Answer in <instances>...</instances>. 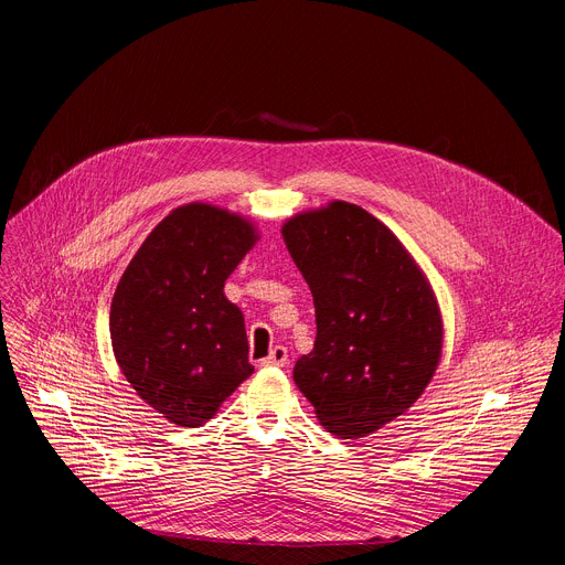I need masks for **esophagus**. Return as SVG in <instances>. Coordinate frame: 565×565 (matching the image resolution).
<instances>
[{
  "label": "esophagus",
  "instance_id": "esophagus-1",
  "mask_svg": "<svg viewBox=\"0 0 565 565\" xmlns=\"http://www.w3.org/2000/svg\"><path fill=\"white\" fill-rule=\"evenodd\" d=\"M263 366H286L288 364V350L284 345H275L265 360H260Z\"/></svg>",
  "mask_w": 565,
  "mask_h": 565
}]
</instances>
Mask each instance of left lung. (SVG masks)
Returning a JSON list of instances; mask_svg holds the SVG:
<instances>
[{
    "mask_svg": "<svg viewBox=\"0 0 565 565\" xmlns=\"http://www.w3.org/2000/svg\"><path fill=\"white\" fill-rule=\"evenodd\" d=\"M284 243L316 307V343L292 380L320 426L366 437L412 407L441 358V316L422 267L364 207L290 217Z\"/></svg>",
    "mask_w": 565,
    "mask_h": 565,
    "instance_id": "left-lung-1",
    "label": "left lung"
}]
</instances>
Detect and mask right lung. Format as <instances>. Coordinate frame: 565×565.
<instances>
[{
	"label": "right lung",
	"instance_id": "add662e5",
	"mask_svg": "<svg viewBox=\"0 0 565 565\" xmlns=\"http://www.w3.org/2000/svg\"><path fill=\"white\" fill-rule=\"evenodd\" d=\"M256 241L245 217L188 203L151 231L116 286L114 358L139 398L175 426L213 419L254 373L245 318L224 281Z\"/></svg>",
	"mask_w": 565,
	"mask_h": 565
}]
</instances>
